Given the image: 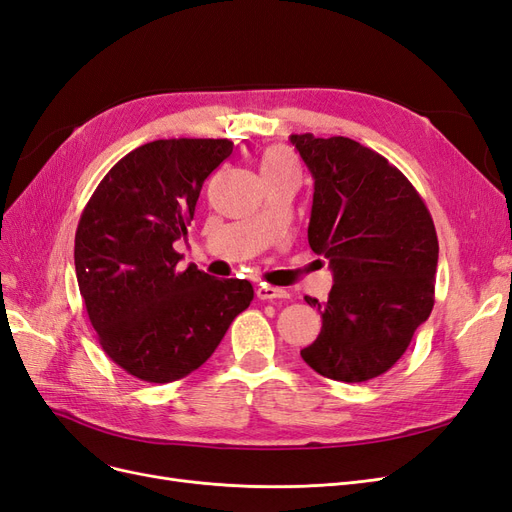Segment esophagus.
Returning <instances> with one entry per match:
<instances>
[{
    "label": "esophagus",
    "mask_w": 512,
    "mask_h": 512,
    "mask_svg": "<svg viewBox=\"0 0 512 512\" xmlns=\"http://www.w3.org/2000/svg\"><path fill=\"white\" fill-rule=\"evenodd\" d=\"M257 298L259 300H285L289 298V293L280 287H272V285H259L257 287Z\"/></svg>",
    "instance_id": "34e87169"
}]
</instances>
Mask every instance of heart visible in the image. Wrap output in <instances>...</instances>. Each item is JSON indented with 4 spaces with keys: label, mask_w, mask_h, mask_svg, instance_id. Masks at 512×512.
<instances>
[{
    "label": "heart",
    "mask_w": 512,
    "mask_h": 512,
    "mask_svg": "<svg viewBox=\"0 0 512 512\" xmlns=\"http://www.w3.org/2000/svg\"><path fill=\"white\" fill-rule=\"evenodd\" d=\"M259 170L261 174H270V172H285V170H298V168H295L293 157L287 151H283V148H270V151L261 157Z\"/></svg>",
    "instance_id": "b5f03b06"
}]
</instances>
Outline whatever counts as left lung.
Listing matches in <instances>:
<instances>
[{
	"mask_svg": "<svg viewBox=\"0 0 512 512\" xmlns=\"http://www.w3.org/2000/svg\"><path fill=\"white\" fill-rule=\"evenodd\" d=\"M315 178L308 244L332 268L321 334L302 359L321 376L364 383L387 372L434 308L438 238L410 180L351 138L293 134Z\"/></svg>",
	"mask_w": 512,
	"mask_h": 512,
	"instance_id": "1",
	"label": "left lung"
}]
</instances>
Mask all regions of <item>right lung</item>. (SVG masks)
Returning a JSON list of instances; mask_svg holds the SVG:
<instances>
[{"label": "right lung", "instance_id": "1", "mask_svg": "<svg viewBox=\"0 0 512 512\" xmlns=\"http://www.w3.org/2000/svg\"><path fill=\"white\" fill-rule=\"evenodd\" d=\"M234 151L210 138L155 140L114 166L80 214L74 263L106 355L146 383L200 368L253 302V285L214 278L174 242L187 236L204 180Z\"/></svg>", "mask_w": 512, "mask_h": 512}]
</instances>
